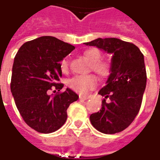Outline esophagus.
<instances>
[{
  "label": "esophagus",
  "mask_w": 160,
  "mask_h": 160,
  "mask_svg": "<svg viewBox=\"0 0 160 160\" xmlns=\"http://www.w3.org/2000/svg\"><path fill=\"white\" fill-rule=\"evenodd\" d=\"M79 98H80V100H86L88 99L87 96H85V95H80Z\"/></svg>",
  "instance_id": "esophagus-1"
}]
</instances>
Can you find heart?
I'll use <instances>...</instances> for the list:
<instances>
[{"mask_svg":"<svg viewBox=\"0 0 160 160\" xmlns=\"http://www.w3.org/2000/svg\"><path fill=\"white\" fill-rule=\"evenodd\" d=\"M83 55L90 63V70L96 73L100 78L105 79L111 74V65L106 60H101L102 53L98 48L91 47L85 50L83 52ZM60 69L65 72L69 69V64L66 59H63L60 62ZM97 79L95 75H76L70 79L68 82V85L71 90L80 94H85L90 89L95 86Z\"/></svg>","mask_w":160,"mask_h":160,"instance_id":"obj_1","label":"heart"}]
</instances>
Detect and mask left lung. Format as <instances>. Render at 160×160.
<instances>
[{
  "label": "left lung",
  "instance_id": "1",
  "mask_svg": "<svg viewBox=\"0 0 160 160\" xmlns=\"http://www.w3.org/2000/svg\"><path fill=\"white\" fill-rule=\"evenodd\" d=\"M85 44L113 55L111 74L99 91L104 97L102 107L90 115V122L104 134L123 131L134 121L141 107L147 80L144 55L133 43L117 38H98Z\"/></svg>",
  "mask_w": 160,
  "mask_h": 160
}]
</instances>
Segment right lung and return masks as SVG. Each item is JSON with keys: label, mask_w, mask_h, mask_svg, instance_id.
I'll use <instances>...</instances> for the list:
<instances>
[{"label": "right lung", "mask_w": 160, "mask_h": 160, "mask_svg": "<svg viewBox=\"0 0 160 160\" xmlns=\"http://www.w3.org/2000/svg\"><path fill=\"white\" fill-rule=\"evenodd\" d=\"M75 49L53 36H41L24 43L14 59L11 90L24 121L36 131H56L67 119L68 107L79 99L67 88L50 95L64 85L60 61ZM55 91V90H54Z\"/></svg>", "instance_id": "obj_1"}]
</instances>
